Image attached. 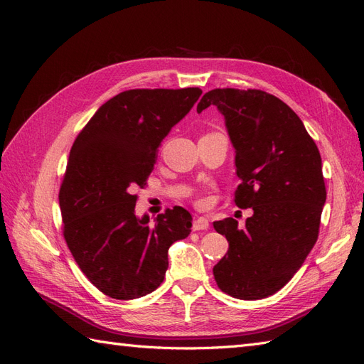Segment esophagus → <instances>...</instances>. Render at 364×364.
Masks as SVG:
<instances>
[{
    "label": "esophagus",
    "instance_id": "obj_1",
    "mask_svg": "<svg viewBox=\"0 0 364 364\" xmlns=\"http://www.w3.org/2000/svg\"><path fill=\"white\" fill-rule=\"evenodd\" d=\"M209 228V222L205 217H197L193 222V229L194 230H205Z\"/></svg>",
    "mask_w": 364,
    "mask_h": 364
}]
</instances>
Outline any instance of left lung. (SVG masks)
Instances as JSON below:
<instances>
[{
  "mask_svg": "<svg viewBox=\"0 0 364 364\" xmlns=\"http://www.w3.org/2000/svg\"><path fill=\"white\" fill-rule=\"evenodd\" d=\"M225 117L235 149L240 185L235 205L252 208L245 228L228 217L214 222L229 249L213 272L218 289L245 301L269 297L301 269L318 237L326 188L316 142L291 109L259 90L206 92Z\"/></svg>",
  "mask_w": 364,
  "mask_h": 364,
  "instance_id": "1",
  "label": "left lung"
}]
</instances>
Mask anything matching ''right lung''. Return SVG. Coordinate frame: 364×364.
<instances>
[{
  "label": "right lung",
  "mask_w": 364,
  "mask_h": 364,
  "mask_svg": "<svg viewBox=\"0 0 364 364\" xmlns=\"http://www.w3.org/2000/svg\"><path fill=\"white\" fill-rule=\"evenodd\" d=\"M199 87L129 90L107 100L77 135L59 191L67 241L95 287L119 301L155 291L168 269V249L190 235L191 214L165 209L155 222L135 215L136 194L156 150L199 100Z\"/></svg>",
  "instance_id": "add662e5"
}]
</instances>
